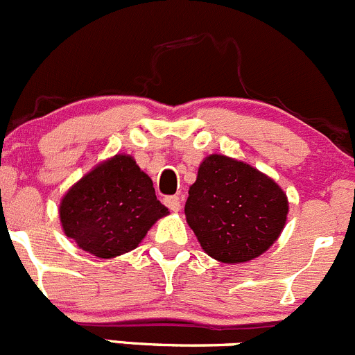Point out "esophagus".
Segmentation results:
<instances>
[{
  "label": "esophagus",
  "mask_w": 355,
  "mask_h": 355,
  "mask_svg": "<svg viewBox=\"0 0 355 355\" xmlns=\"http://www.w3.org/2000/svg\"><path fill=\"white\" fill-rule=\"evenodd\" d=\"M164 204H166L171 211H175V213H177V211H180V207H182V199L178 198V196H170V198L164 199Z\"/></svg>",
  "instance_id": "obj_1"
}]
</instances>
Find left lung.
Listing matches in <instances>:
<instances>
[{
    "label": "left lung",
    "mask_w": 355,
    "mask_h": 355,
    "mask_svg": "<svg viewBox=\"0 0 355 355\" xmlns=\"http://www.w3.org/2000/svg\"><path fill=\"white\" fill-rule=\"evenodd\" d=\"M287 214V194L273 178L223 155L204 157L185 202V218L204 252L227 264L266 252Z\"/></svg>",
    "instance_id": "obj_1"
}]
</instances>
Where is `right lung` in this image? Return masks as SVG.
I'll return each instance as SVG.
<instances>
[{"mask_svg":"<svg viewBox=\"0 0 355 355\" xmlns=\"http://www.w3.org/2000/svg\"><path fill=\"white\" fill-rule=\"evenodd\" d=\"M68 239L101 259L130 252L170 211L130 155H114L75 182L60 202Z\"/></svg>","mask_w":355,"mask_h":355,"instance_id":"1","label":"right lung"}]
</instances>
